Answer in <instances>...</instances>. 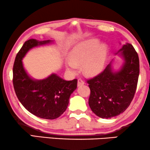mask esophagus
Instances as JSON below:
<instances>
[{
    "label": "esophagus",
    "instance_id": "34e87169",
    "mask_svg": "<svg viewBox=\"0 0 150 150\" xmlns=\"http://www.w3.org/2000/svg\"><path fill=\"white\" fill-rule=\"evenodd\" d=\"M84 84V81L82 80L81 79H79L77 81V86H83Z\"/></svg>",
    "mask_w": 150,
    "mask_h": 150
}]
</instances>
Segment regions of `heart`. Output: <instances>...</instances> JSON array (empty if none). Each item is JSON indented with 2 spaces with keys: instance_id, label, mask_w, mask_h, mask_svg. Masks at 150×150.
Masks as SVG:
<instances>
[{
  "instance_id": "b5f03b06",
  "label": "heart",
  "mask_w": 150,
  "mask_h": 150,
  "mask_svg": "<svg viewBox=\"0 0 150 150\" xmlns=\"http://www.w3.org/2000/svg\"><path fill=\"white\" fill-rule=\"evenodd\" d=\"M98 43V39H92L76 45L69 54L71 61L66 62L68 71L75 73L77 71V65L82 64V69L86 75H94L100 73L106 62L108 47L106 44Z\"/></svg>"
}]
</instances>
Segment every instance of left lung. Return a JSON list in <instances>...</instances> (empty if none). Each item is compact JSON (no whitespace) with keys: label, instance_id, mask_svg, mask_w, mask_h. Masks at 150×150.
<instances>
[{"label":"left lung","instance_id":"left-lung-1","mask_svg":"<svg viewBox=\"0 0 150 150\" xmlns=\"http://www.w3.org/2000/svg\"><path fill=\"white\" fill-rule=\"evenodd\" d=\"M124 60L121 69L114 71L112 61L103 72L88 80L90 89V109L97 116L111 118L129 107L135 93L139 75L138 54L131 44L126 43L118 51Z\"/></svg>","mask_w":150,"mask_h":150}]
</instances>
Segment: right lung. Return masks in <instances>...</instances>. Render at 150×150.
Here are the masks:
<instances>
[{
	"label": "right lung",
	"mask_w": 150,
	"mask_h": 150,
	"mask_svg": "<svg viewBox=\"0 0 150 150\" xmlns=\"http://www.w3.org/2000/svg\"><path fill=\"white\" fill-rule=\"evenodd\" d=\"M52 42L34 39L26 41L17 54L13 68V83L20 102L32 114L47 120L58 118L66 111L77 80L66 81L54 73L45 79H34L24 69L22 59L32 48Z\"/></svg>",
	"instance_id": "obj_1"
}]
</instances>
